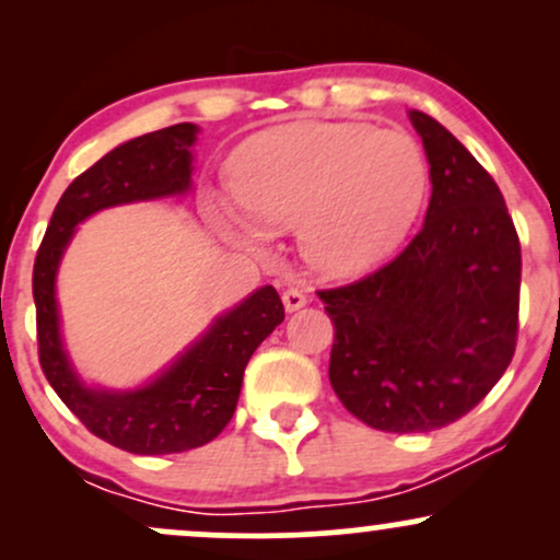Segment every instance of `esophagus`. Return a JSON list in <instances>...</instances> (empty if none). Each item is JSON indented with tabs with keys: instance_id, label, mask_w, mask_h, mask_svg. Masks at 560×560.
<instances>
[{
	"instance_id": "obj_1",
	"label": "esophagus",
	"mask_w": 560,
	"mask_h": 560,
	"mask_svg": "<svg viewBox=\"0 0 560 560\" xmlns=\"http://www.w3.org/2000/svg\"><path fill=\"white\" fill-rule=\"evenodd\" d=\"M281 300H284V307H287V311L289 313H292V311H300V307L302 305H305V302H307V294L305 292H300V289H287V292L284 294H281Z\"/></svg>"
}]
</instances>
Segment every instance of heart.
Returning <instances> with one entry per match:
<instances>
[{
	"mask_svg": "<svg viewBox=\"0 0 560 560\" xmlns=\"http://www.w3.org/2000/svg\"><path fill=\"white\" fill-rule=\"evenodd\" d=\"M240 202L218 215L242 240L298 226L300 249L320 273L355 276L389 258L429 191L421 144L400 128L363 120H302L268 128L231 165Z\"/></svg>",
	"mask_w": 560,
	"mask_h": 560,
	"instance_id": "1",
	"label": "heart"
}]
</instances>
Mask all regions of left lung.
Returning a JSON list of instances; mask_svg holds the SVG:
<instances>
[{
  "label": "left lung",
  "instance_id": "1",
  "mask_svg": "<svg viewBox=\"0 0 560 560\" xmlns=\"http://www.w3.org/2000/svg\"><path fill=\"white\" fill-rule=\"evenodd\" d=\"M410 120L432 176L427 221L387 266L318 289L334 392L392 434L434 432L485 400L516 352L522 289V244L494 178L432 115Z\"/></svg>",
  "mask_w": 560,
  "mask_h": 560
}]
</instances>
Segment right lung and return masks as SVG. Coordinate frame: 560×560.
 <instances>
[{"mask_svg":"<svg viewBox=\"0 0 560 560\" xmlns=\"http://www.w3.org/2000/svg\"><path fill=\"white\" fill-rule=\"evenodd\" d=\"M195 137V124H176L126 141L96 160L60 197L34 262L44 376L89 432L137 455L184 453L215 440L234 416L247 361L284 320L279 292L262 287L218 318L155 382L133 392L83 387L62 350L55 276L73 229L102 208L189 189Z\"/></svg>","mask_w":560,"mask_h":560,"instance_id":"right-lung-1","label":"right lung"}]
</instances>
